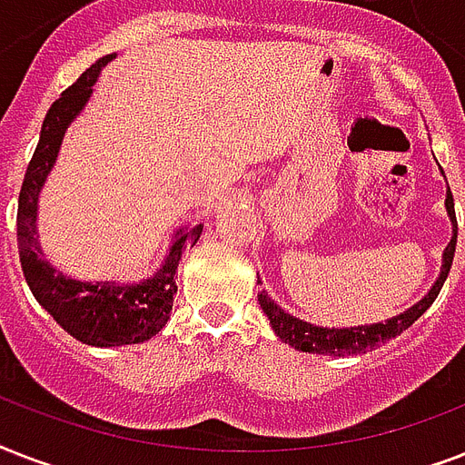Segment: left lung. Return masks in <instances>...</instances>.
Segmentation results:
<instances>
[{
    "instance_id": "8db88e82",
    "label": "left lung",
    "mask_w": 465,
    "mask_h": 465,
    "mask_svg": "<svg viewBox=\"0 0 465 465\" xmlns=\"http://www.w3.org/2000/svg\"><path fill=\"white\" fill-rule=\"evenodd\" d=\"M447 210L451 222H454V239H451V243H449L447 251H444V268H441L440 280L434 282V287L422 302H418L412 309H408L405 313H401V316L391 318L386 323L357 325V328H340L338 331V328H318V325L304 323V321H299V318L284 313V311L262 292V294H258V302H261V309L268 313L270 323H272L277 335H280L284 342H290L292 347L302 350V352L360 354L369 352V350H374V347L383 345V342H389V340H393L396 335H401L405 328H411V325L432 306V302L437 299L440 290L444 287V280H447L449 270H451V262H454L459 226H456L454 195H451V190L447 193Z\"/></svg>"
}]
</instances>
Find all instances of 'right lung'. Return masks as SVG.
<instances>
[{
	"label": "right lung",
	"instance_id": "1",
	"mask_svg": "<svg viewBox=\"0 0 465 465\" xmlns=\"http://www.w3.org/2000/svg\"><path fill=\"white\" fill-rule=\"evenodd\" d=\"M108 60H113V54H105L96 64H91L67 91H62V96L47 111L38 147L25 168L16 214L18 255H21V268H24L25 282L31 287L33 297L38 299V304L69 335L96 347L144 342L166 325L173 309L175 292H178L175 287L178 261L185 246L195 243L203 233V224L181 232L178 241L171 246L163 268L147 282L127 284V287L113 282L86 284L79 280H67L43 261L38 241H35L38 193L53 168L64 130L74 120L76 113L86 105L98 69Z\"/></svg>",
	"mask_w": 465,
	"mask_h": 465
}]
</instances>
